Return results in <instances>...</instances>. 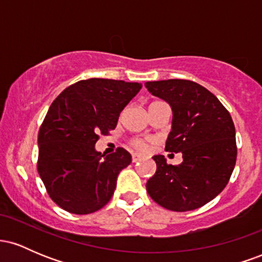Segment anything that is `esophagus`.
I'll return each mask as SVG.
<instances>
[{"mask_svg":"<svg viewBox=\"0 0 262 262\" xmlns=\"http://www.w3.org/2000/svg\"><path fill=\"white\" fill-rule=\"evenodd\" d=\"M132 160H133V162H138V161L143 160V156H141L140 154H133L132 155Z\"/></svg>","mask_w":262,"mask_h":262,"instance_id":"obj_1","label":"esophagus"}]
</instances>
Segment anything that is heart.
Wrapping results in <instances>:
<instances>
[{"mask_svg": "<svg viewBox=\"0 0 262 262\" xmlns=\"http://www.w3.org/2000/svg\"><path fill=\"white\" fill-rule=\"evenodd\" d=\"M132 145L134 146V148L139 149V150H145L148 148V141L145 140H141V139H135L132 141Z\"/></svg>", "mask_w": 262, "mask_h": 262, "instance_id": "obj_1", "label": "heart"}]
</instances>
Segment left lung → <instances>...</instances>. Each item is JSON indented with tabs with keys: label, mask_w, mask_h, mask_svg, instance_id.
<instances>
[{
	"label": "left lung",
	"mask_w": 262,
	"mask_h": 262,
	"mask_svg": "<svg viewBox=\"0 0 262 262\" xmlns=\"http://www.w3.org/2000/svg\"><path fill=\"white\" fill-rule=\"evenodd\" d=\"M145 87L170 104L172 127L165 150L181 152L183 159L173 166L162 155L152 156L156 172L146 182V191L166 209L200 208L223 191L235 166L233 119L212 92L193 81H150Z\"/></svg>",
	"instance_id": "1"
}]
</instances>
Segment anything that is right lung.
I'll return each mask as SVG.
<instances>
[{"mask_svg": "<svg viewBox=\"0 0 262 262\" xmlns=\"http://www.w3.org/2000/svg\"><path fill=\"white\" fill-rule=\"evenodd\" d=\"M141 83L89 79L53 102L38 135V172L52 200L74 214H90L110 202L119 172L132 162L125 149L102 155L98 135L116 128Z\"/></svg>", "mask_w": 262, "mask_h": 262, "instance_id": "add662e5", "label": "right lung"}]
</instances>
